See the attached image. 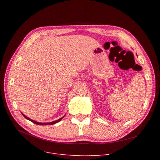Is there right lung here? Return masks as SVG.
<instances>
[{"label": "right lung", "mask_w": 160, "mask_h": 160, "mask_svg": "<svg viewBox=\"0 0 160 160\" xmlns=\"http://www.w3.org/2000/svg\"><path fill=\"white\" fill-rule=\"evenodd\" d=\"M21 114L25 117V118H26L27 119H28V120H29V121H30L31 122H33V123H35V124H38V125H52V124H56V122H60L63 117H65V115L63 116V117H61L60 119H58V120H56V121H52V122H37V121H33V120H32V119H30L29 117H27L26 115H24L22 113H21Z\"/></svg>", "instance_id": "obj_1"}]
</instances>
